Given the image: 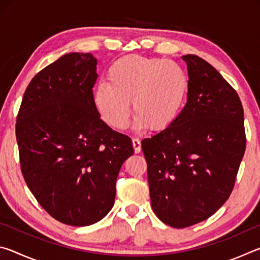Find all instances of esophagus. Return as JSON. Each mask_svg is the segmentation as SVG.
<instances>
[{
    "label": "esophagus",
    "instance_id": "1",
    "mask_svg": "<svg viewBox=\"0 0 260 260\" xmlns=\"http://www.w3.org/2000/svg\"><path fill=\"white\" fill-rule=\"evenodd\" d=\"M132 143H133V148H134V152L139 153L141 151V142L139 139H132Z\"/></svg>",
    "mask_w": 260,
    "mask_h": 260
}]
</instances>
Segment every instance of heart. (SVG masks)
Masks as SVG:
<instances>
[{"instance_id":"obj_1","label":"heart","mask_w":260,"mask_h":260,"mask_svg":"<svg viewBox=\"0 0 260 260\" xmlns=\"http://www.w3.org/2000/svg\"><path fill=\"white\" fill-rule=\"evenodd\" d=\"M107 78L108 82L96 83L93 101L101 118L117 131L128 127L131 100L135 128H170L182 112L190 85L180 64L135 54L114 60Z\"/></svg>"}]
</instances>
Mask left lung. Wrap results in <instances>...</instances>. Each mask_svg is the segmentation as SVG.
Listing matches in <instances>:
<instances>
[{"mask_svg": "<svg viewBox=\"0 0 260 260\" xmlns=\"http://www.w3.org/2000/svg\"><path fill=\"white\" fill-rule=\"evenodd\" d=\"M182 59L190 83L186 107L173 126L142 140L152 210L174 228L199 223L221 208L246 143L236 90L201 57Z\"/></svg>", "mask_w": 260, "mask_h": 260, "instance_id": "obj_1", "label": "left lung"}]
</instances>
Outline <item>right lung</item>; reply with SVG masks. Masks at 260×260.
<instances>
[{
  "label": "right lung",
  "mask_w": 260,
  "mask_h": 260,
  "mask_svg": "<svg viewBox=\"0 0 260 260\" xmlns=\"http://www.w3.org/2000/svg\"><path fill=\"white\" fill-rule=\"evenodd\" d=\"M98 61L70 52L41 70L25 90L16 122L20 170L52 218L89 226L112 209L131 139L101 119L93 101Z\"/></svg>",
  "instance_id": "right-lung-1"
}]
</instances>
